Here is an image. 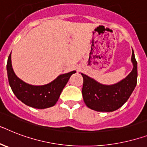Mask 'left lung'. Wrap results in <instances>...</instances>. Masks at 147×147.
<instances>
[{
	"label": "left lung",
	"instance_id": "left-lung-1",
	"mask_svg": "<svg viewBox=\"0 0 147 147\" xmlns=\"http://www.w3.org/2000/svg\"><path fill=\"white\" fill-rule=\"evenodd\" d=\"M133 69L125 78L113 84H102L82 74L84 82L82 96L88 108L97 112H113L127 102L137 85L138 63L132 50Z\"/></svg>",
	"mask_w": 147,
	"mask_h": 147
}]
</instances>
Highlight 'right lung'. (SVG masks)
Wrapping results in <instances>:
<instances>
[{"label":"right lung","instance_id":"1","mask_svg":"<svg viewBox=\"0 0 147 147\" xmlns=\"http://www.w3.org/2000/svg\"><path fill=\"white\" fill-rule=\"evenodd\" d=\"M8 81L16 96L23 103L35 109H46L54 106L59 100L63 88L76 71L59 75L51 82L44 85H32L16 76L13 69L11 53L7 64Z\"/></svg>","mask_w":147,"mask_h":147}]
</instances>
